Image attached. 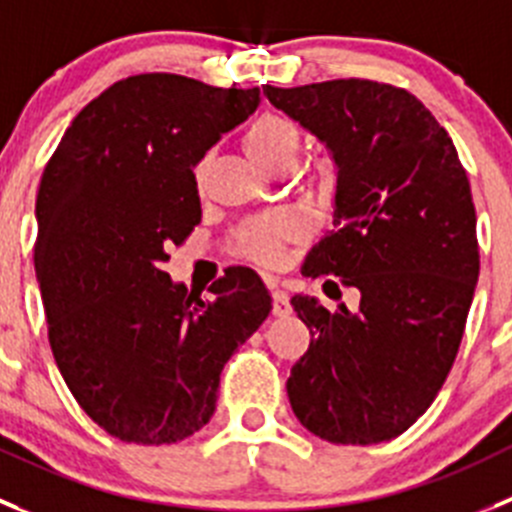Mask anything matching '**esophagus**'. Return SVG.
Returning <instances> with one entry per match:
<instances>
[{"instance_id":"obj_1","label":"esophagus","mask_w":512,"mask_h":512,"mask_svg":"<svg viewBox=\"0 0 512 512\" xmlns=\"http://www.w3.org/2000/svg\"><path fill=\"white\" fill-rule=\"evenodd\" d=\"M272 313L278 318H285V315L293 313V305H290V298L285 290H272Z\"/></svg>"}]
</instances>
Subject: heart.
Listing matches in <instances>:
<instances>
[{
  "instance_id": "1",
  "label": "heart",
  "mask_w": 512,
  "mask_h": 512,
  "mask_svg": "<svg viewBox=\"0 0 512 512\" xmlns=\"http://www.w3.org/2000/svg\"><path fill=\"white\" fill-rule=\"evenodd\" d=\"M298 143L300 133L295 123L283 116H275V113H265L245 131L247 154L262 169H270V166L283 164V161H295ZM290 234H293V224L288 219H267L242 237V252L250 260L262 262V265H275L283 255V247L290 240Z\"/></svg>"
}]
</instances>
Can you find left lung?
I'll use <instances>...</instances> for the list:
<instances>
[{"label": "left lung", "instance_id": "left-lung-1", "mask_svg": "<svg viewBox=\"0 0 512 512\" xmlns=\"http://www.w3.org/2000/svg\"><path fill=\"white\" fill-rule=\"evenodd\" d=\"M265 95L336 166L333 229L303 275L361 293L353 313L293 295L313 338L290 371V407L326 442H389L427 412L460 351L480 275L470 179L447 131L404 88L351 78L265 85Z\"/></svg>", "mask_w": 512, "mask_h": 512}]
</instances>
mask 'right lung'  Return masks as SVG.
Returning a JSON list of instances; mask_svg holds the SVG:
<instances>
[{
	"label": "right lung",
	"instance_id": "obj_1",
	"mask_svg": "<svg viewBox=\"0 0 512 512\" xmlns=\"http://www.w3.org/2000/svg\"><path fill=\"white\" fill-rule=\"evenodd\" d=\"M260 88L146 73L73 118L37 191L35 272L62 379L123 442L171 444L212 419L219 374L272 310L250 267L199 298L164 262L202 219L194 166L252 116Z\"/></svg>",
	"mask_w": 512,
	"mask_h": 512
}]
</instances>
